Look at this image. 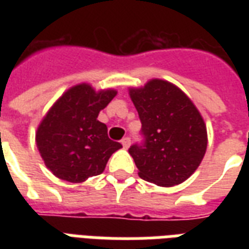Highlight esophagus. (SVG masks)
<instances>
[{
    "mask_svg": "<svg viewBox=\"0 0 249 249\" xmlns=\"http://www.w3.org/2000/svg\"><path fill=\"white\" fill-rule=\"evenodd\" d=\"M121 144H123V146H124L125 149H128L130 146V139L129 137H125V139H123L121 140Z\"/></svg>",
    "mask_w": 249,
    "mask_h": 249,
    "instance_id": "esophagus-1",
    "label": "esophagus"
}]
</instances>
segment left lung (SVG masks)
I'll use <instances>...</instances> for the list:
<instances>
[{
    "label": "left lung",
    "instance_id": "left-lung-1",
    "mask_svg": "<svg viewBox=\"0 0 249 249\" xmlns=\"http://www.w3.org/2000/svg\"><path fill=\"white\" fill-rule=\"evenodd\" d=\"M129 96L145 139L142 145L129 148L139 176L159 187L181 184L197 169L207 151L203 116L180 88L160 78L129 88Z\"/></svg>",
    "mask_w": 249,
    "mask_h": 249
}]
</instances>
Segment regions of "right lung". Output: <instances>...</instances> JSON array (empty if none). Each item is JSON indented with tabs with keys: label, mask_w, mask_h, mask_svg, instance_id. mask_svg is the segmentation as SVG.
Listing matches in <instances>:
<instances>
[{
	"label": "right lung",
	"mask_w": 249,
	"mask_h": 249,
	"mask_svg": "<svg viewBox=\"0 0 249 249\" xmlns=\"http://www.w3.org/2000/svg\"><path fill=\"white\" fill-rule=\"evenodd\" d=\"M117 94L82 82L69 88L46 112L36 144L46 168L69 183H84L104 172L109 157L123 145L108 137L98 113Z\"/></svg>",
	"instance_id": "add662e5"
}]
</instances>
